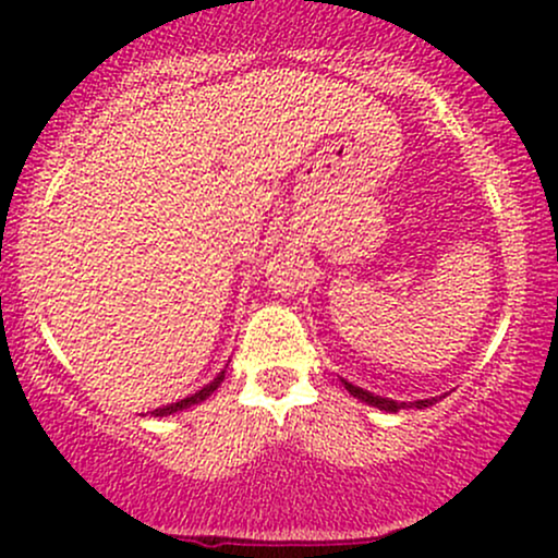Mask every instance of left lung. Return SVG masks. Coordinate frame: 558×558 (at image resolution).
<instances>
[{
	"instance_id": "left-lung-1",
	"label": "left lung",
	"mask_w": 558,
	"mask_h": 558,
	"mask_svg": "<svg viewBox=\"0 0 558 558\" xmlns=\"http://www.w3.org/2000/svg\"><path fill=\"white\" fill-rule=\"evenodd\" d=\"M341 383H343V388L354 396V399L369 403V407L380 409V412H399V409H425V407H433V403L438 401V396H435V399H417V401H393V399H383V396L369 393V390H364L360 386H351V383L343 380V377H341Z\"/></svg>"
}]
</instances>
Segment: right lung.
I'll return each instance as SVG.
<instances>
[{
	"label": "right lung",
	"instance_id": "right-lung-1",
	"mask_svg": "<svg viewBox=\"0 0 558 558\" xmlns=\"http://www.w3.org/2000/svg\"><path fill=\"white\" fill-rule=\"evenodd\" d=\"M222 380H226V369H222V373H217L215 380H209L207 386H204V388H198L196 393L185 396V399L175 401V403H168V407H159V409H155V412H149V414H151V417H168V414H178V412H183V409H191V407H196V403L207 401L209 396H213L215 390L220 388V383H222ZM141 417H146V414H141Z\"/></svg>",
	"mask_w": 558,
	"mask_h": 558
}]
</instances>
